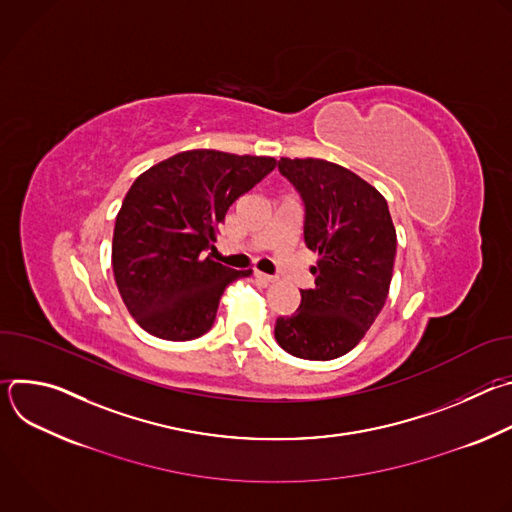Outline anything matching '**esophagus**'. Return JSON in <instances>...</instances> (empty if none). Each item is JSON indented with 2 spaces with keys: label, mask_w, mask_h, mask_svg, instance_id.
Masks as SVG:
<instances>
[{
  "label": "esophagus",
  "mask_w": 512,
  "mask_h": 512,
  "mask_svg": "<svg viewBox=\"0 0 512 512\" xmlns=\"http://www.w3.org/2000/svg\"><path fill=\"white\" fill-rule=\"evenodd\" d=\"M255 277H257L259 281H263V283H273V281H275V275H267V273H263V271H255Z\"/></svg>",
  "instance_id": "esophagus-1"
}]
</instances>
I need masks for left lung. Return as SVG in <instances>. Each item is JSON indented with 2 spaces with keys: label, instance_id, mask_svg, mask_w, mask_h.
<instances>
[{
  "label": "left lung",
  "instance_id": "1",
  "mask_svg": "<svg viewBox=\"0 0 512 512\" xmlns=\"http://www.w3.org/2000/svg\"><path fill=\"white\" fill-rule=\"evenodd\" d=\"M304 202V241L318 253L314 287L296 314L275 322L277 344L298 358L350 352L381 314L393 277L397 233L383 194L326 160L277 162Z\"/></svg>",
  "mask_w": 512,
  "mask_h": 512
}]
</instances>
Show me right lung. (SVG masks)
<instances>
[{
	"instance_id": "1",
	"label": "right lung",
	"mask_w": 512,
	"mask_h": 512,
	"mask_svg": "<svg viewBox=\"0 0 512 512\" xmlns=\"http://www.w3.org/2000/svg\"><path fill=\"white\" fill-rule=\"evenodd\" d=\"M275 158L216 150L176 154L125 194L113 231V275L133 320L164 340H194L214 324L229 283L253 271L212 261L229 206L259 184Z\"/></svg>"
}]
</instances>
